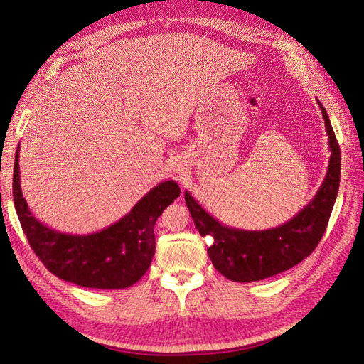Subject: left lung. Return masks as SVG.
<instances>
[{
	"instance_id": "obj_1",
	"label": "left lung",
	"mask_w": 364,
	"mask_h": 364,
	"mask_svg": "<svg viewBox=\"0 0 364 364\" xmlns=\"http://www.w3.org/2000/svg\"><path fill=\"white\" fill-rule=\"evenodd\" d=\"M325 119L329 156L321 188L289 222L262 230H246L223 225L185 191V203L202 237L209 235L213 245L208 255L214 267L234 282H253L270 278L304 261L325 234L340 183V149L331 121L317 100Z\"/></svg>"
}]
</instances>
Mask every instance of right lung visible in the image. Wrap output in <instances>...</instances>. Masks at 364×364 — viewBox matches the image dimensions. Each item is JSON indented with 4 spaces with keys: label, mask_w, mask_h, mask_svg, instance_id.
I'll use <instances>...</instances> for the list:
<instances>
[{
    "label": "right lung",
    "mask_w": 364,
    "mask_h": 364,
    "mask_svg": "<svg viewBox=\"0 0 364 364\" xmlns=\"http://www.w3.org/2000/svg\"><path fill=\"white\" fill-rule=\"evenodd\" d=\"M181 194L176 181H162L118 222L79 235L53 229L33 215L21 190L19 146L14 165V202L31 249L58 278L87 289H127L141 279L155 255L156 220Z\"/></svg>",
    "instance_id": "1"
}]
</instances>
